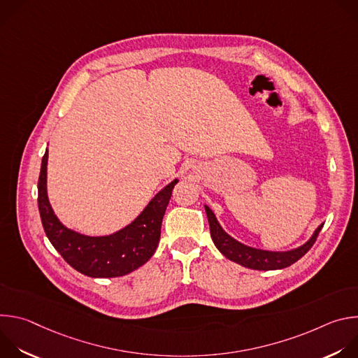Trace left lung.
Returning <instances> with one entry per match:
<instances>
[{
    "label": "left lung",
    "instance_id": "1",
    "mask_svg": "<svg viewBox=\"0 0 358 358\" xmlns=\"http://www.w3.org/2000/svg\"><path fill=\"white\" fill-rule=\"evenodd\" d=\"M203 208H206V213H207L211 238L217 249L227 259L255 271H278V269H283L293 265L313 246L319 232L323 228V224L319 225L315 229L313 235L297 248H293L289 250H266V249L253 248L236 241L228 232H225V229L218 222L214 211L208 206H203Z\"/></svg>",
    "mask_w": 358,
    "mask_h": 358
}]
</instances>
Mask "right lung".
Here are the masks:
<instances>
[{"instance_id":"add662e5","label":"right lung","mask_w":358,"mask_h":358,"mask_svg":"<svg viewBox=\"0 0 358 358\" xmlns=\"http://www.w3.org/2000/svg\"><path fill=\"white\" fill-rule=\"evenodd\" d=\"M46 170L48 148L38 180V208L48 239L73 269L90 278H117L138 269L155 255L163 217L178 178L152 196L129 225L109 235L90 236L65 227L55 215L48 198Z\"/></svg>"}]
</instances>
